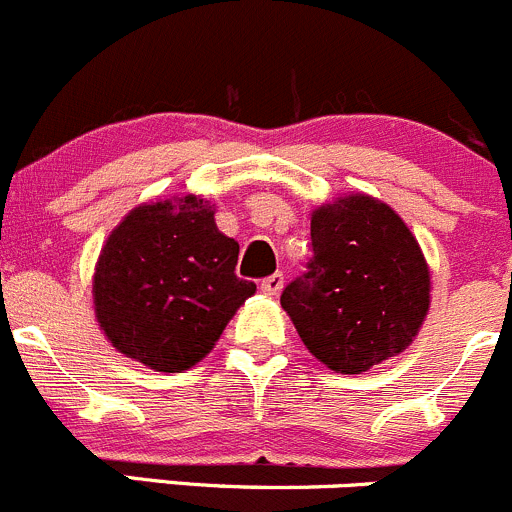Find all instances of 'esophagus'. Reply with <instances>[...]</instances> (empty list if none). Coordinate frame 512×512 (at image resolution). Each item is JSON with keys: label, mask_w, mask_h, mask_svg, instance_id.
Here are the masks:
<instances>
[{"label": "esophagus", "mask_w": 512, "mask_h": 512, "mask_svg": "<svg viewBox=\"0 0 512 512\" xmlns=\"http://www.w3.org/2000/svg\"><path fill=\"white\" fill-rule=\"evenodd\" d=\"M281 289H284V274H271L261 281V291L266 296H276Z\"/></svg>", "instance_id": "obj_1"}]
</instances>
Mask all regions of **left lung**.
Instances as JSON below:
<instances>
[{"label":"left lung","mask_w":512,"mask_h":512,"mask_svg":"<svg viewBox=\"0 0 512 512\" xmlns=\"http://www.w3.org/2000/svg\"><path fill=\"white\" fill-rule=\"evenodd\" d=\"M309 271L281 306L311 354L339 374H362L415 342L430 311V266L394 208L349 193L311 211Z\"/></svg>","instance_id":"1"}]
</instances>
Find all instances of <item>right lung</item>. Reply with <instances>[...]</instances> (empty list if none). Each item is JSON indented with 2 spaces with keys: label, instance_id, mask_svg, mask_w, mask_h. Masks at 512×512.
<instances>
[{
  "label": "right lung",
  "instance_id": "add662e5",
  "mask_svg": "<svg viewBox=\"0 0 512 512\" xmlns=\"http://www.w3.org/2000/svg\"><path fill=\"white\" fill-rule=\"evenodd\" d=\"M201 196L135 206L107 236L92 276V304L107 342L155 372L201 362L238 306L256 294L238 279V243Z\"/></svg>",
  "mask_w": 512,
  "mask_h": 512
}]
</instances>
